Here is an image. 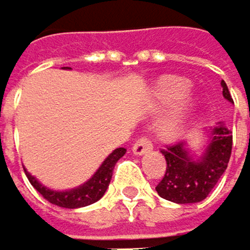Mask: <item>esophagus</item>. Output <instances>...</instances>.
Instances as JSON below:
<instances>
[{
  "instance_id": "obj_1",
  "label": "esophagus",
  "mask_w": 250,
  "mask_h": 250,
  "mask_svg": "<svg viewBox=\"0 0 250 250\" xmlns=\"http://www.w3.org/2000/svg\"><path fill=\"white\" fill-rule=\"evenodd\" d=\"M152 148H153L152 141H150L148 138H146V136H141V138H138V140L135 141V144H133V147H132V152H133L136 156H141V155L150 152Z\"/></svg>"
}]
</instances>
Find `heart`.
<instances>
[{
	"instance_id": "heart-1",
	"label": "heart",
	"mask_w": 250,
	"mask_h": 250,
	"mask_svg": "<svg viewBox=\"0 0 250 250\" xmlns=\"http://www.w3.org/2000/svg\"><path fill=\"white\" fill-rule=\"evenodd\" d=\"M191 84L181 77H162L156 82L153 89V100L156 106H173L171 112L159 124V132L166 138H177L185 129L188 114L191 110L189 100Z\"/></svg>"
}]
</instances>
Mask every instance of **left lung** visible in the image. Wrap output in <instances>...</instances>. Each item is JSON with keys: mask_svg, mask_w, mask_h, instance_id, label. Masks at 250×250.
<instances>
[{"mask_svg": "<svg viewBox=\"0 0 250 250\" xmlns=\"http://www.w3.org/2000/svg\"><path fill=\"white\" fill-rule=\"evenodd\" d=\"M223 97L229 103L232 97L222 80ZM232 150V132L220 121L207 130V141L200 152L188 143H177L161 150L166 156L167 171L158 184V194L174 203H197L207 199L225 173Z\"/></svg>", "mask_w": 250, "mask_h": 250, "instance_id": "left-lung-1", "label": "left lung"}]
</instances>
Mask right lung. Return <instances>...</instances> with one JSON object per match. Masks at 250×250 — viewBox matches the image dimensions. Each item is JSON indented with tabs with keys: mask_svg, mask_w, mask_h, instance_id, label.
Segmentation results:
<instances>
[{
	"mask_svg": "<svg viewBox=\"0 0 250 250\" xmlns=\"http://www.w3.org/2000/svg\"><path fill=\"white\" fill-rule=\"evenodd\" d=\"M68 66H65V69ZM124 155H126V148L124 147L115 148L114 152L103 161L102 166L98 167V170L89 177L86 182L82 184L80 187L65 189V191H57V189H51L48 187L42 185L36 177L31 173H28L27 170H25V174L28 177L30 184L35 187L50 203H53V205L62 207V208H69V209L82 208V207L91 205V203H95L97 200H100L104 196L106 189L110 184V179H112V171H114L115 164Z\"/></svg>",
	"mask_w": 250,
	"mask_h": 250,
	"instance_id": "1",
	"label": "right lung"
}]
</instances>
